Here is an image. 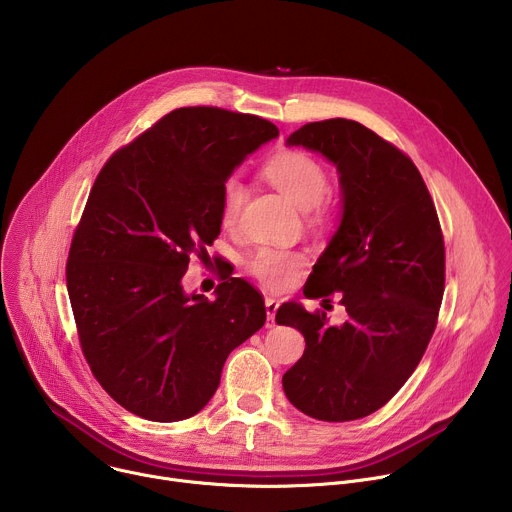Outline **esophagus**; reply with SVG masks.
<instances>
[{
	"instance_id": "34e87169",
	"label": "esophagus",
	"mask_w": 512,
	"mask_h": 512,
	"mask_svg": "<svg viewBox=\"0 0 512 512\" xmlns=\"http://www.w3.org/2000/svg\"><path fill=\"white\" fill-rule=\"evenodd\" d=\"M265 310H267V328H273L275 326V314L279 310V302L273 300V298H267L265 300Z\"/></svg>"
}]
</instances>
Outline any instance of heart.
<instances>
[{"mask_svg":"<svg viewBox=\"0 0 512 512\" xmlns=\"http://www.w3.org/2000/svg\"><path fill=\"white\" fill-rule=\"evenodd\" d=\"M263 176L287 194L316 218H328L336 210V200L326 190L328 172L326 166L310 152L287 148L269 156L263 164ZM247 190L235 176L227 178L221 186V200H218V214L225 227H235L245 206ZM308 263V255L300 249L287 247H259L247 259L249 273L271 291H285L300 269Z\"/></svg>","mask_w":512,"mask_h":512,"instance_id":"1","label":"heart"}]
</instances>
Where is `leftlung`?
I'll use <instances>...</instances> for the list:
<instances>
[{
    "instance_id": "left-lung-1",
    "label": "left lung",
    "mask_w": 512,
    "mask_h": 512,
    "mask_svg": "<svg viewBox=\"0 0 512 512\" xmlns=\"http://www.w3.org/2000/svg\"><path fill=\"white\" fill-rule=\"evenodd\" d=\"M287 143L320 152L340 172L342 223L304 296L340 291L348 320L332 326L322 310L298 302L277 310V324L298 328L306 340L283 391L314 419L352 421L389 403L425 354L446 287L444 233L411 158L369 127L324 119Z\"/></svg>"
}]
</instances>
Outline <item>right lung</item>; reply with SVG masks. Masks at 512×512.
<instances>
[{
    "label": "right lung",
    "instance_id": "1",
    "mask_svg": "<svg viewBox=\"0 0 512 512\" xmlns=\"http://www.w3.org/2000/svg\"><path fill=\"white\" fill-rule=\"evenodd\" d=\"M277 135L257 115L180 107L101 168L72 233L66 287L91 373L133 415H196L231 350L265 324L249 281H223L210 302L186 296L182 277L221 235L223 182Z\"/></svg>",
    "mask_w": 512,
    "mask_h": 512
}]
</instances>
